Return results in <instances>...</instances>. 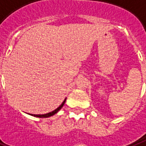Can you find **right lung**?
<instances>
[{
    "label": "right lung",
    "instance_id": "add662e5",
    "mask_svg": "<svg viewBox=\"0 0 146 146\" xmlns=\"http://www.w3.org/2000/svg\"><path fill=\"white\" fill-rule=\"evenodd\" d=\"M65 101H66V98H65V100L63 101L62 104H61V105L58 106V107L57 108L56 110H53L52 112H48V113H46V114H43V115H34V114H29V115H32V116H34V117H38V118H48V117H50V116H52V115H54V114H56L57 112H58L59 110H61V108L63 107V106L64 105Z\"/></svg>",
    "mask_w": 146,
    "mask_h": 146
}]
</instances>
